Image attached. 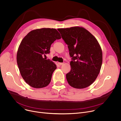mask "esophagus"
Listing matches in <instances>:
<instances>
[{
  "instance_id": "1",
  "label": "esophagus",
  "mask_w": 121,
  "mask_h": 121,
  "mask_svg": "<svg viewBox=\"0 0 121 121\" xmlns=\"http://www.w3.org/2000/svg\"><path fill=\"white\" fill-rule=\"evenodd\" d=\"M58 65H63L64 64L63 63H58Z\"/></svg>"
}]
</instances>
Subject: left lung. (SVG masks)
I'll return each mask as SVG.
<instances>
[{
    "instance_id": "8db88e82",
    "label": "left lung",
    "mask_w": 121,
    "mask_h": 121,
    "mask_svg": "<svg viewBox=\"0 0 121 121\" xmlns=\"http://www.w3.org/2000/svg\"><path fill=\"white\" fill-rule=\"evenodd\" d=\"M57 30L67 45L71 57V70L66 75L68 84L76 89L89 87L97 78L102 62V51L98 41L82 27Z\"/></svg>"
}]
</instances>
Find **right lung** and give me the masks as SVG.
Here are the masks:
<instances>
[{"label":"right lung","mask_w":121,"mask_h":121,"mask_svg":"<svg viewBox=\"0 0 121 121\" xmlns=\"http://www.w3.org/2000/svg\"><path fill=\"white\" fill-rule=\"evenodd\" d=\"M60 39L56 29L42 28L31 30L22 40L17 62L22 78L31 87L42 88L51 82L56 66L43 56L50 53L51 44Z\"/></svg>","instance_id":"1"}]
</instances>
